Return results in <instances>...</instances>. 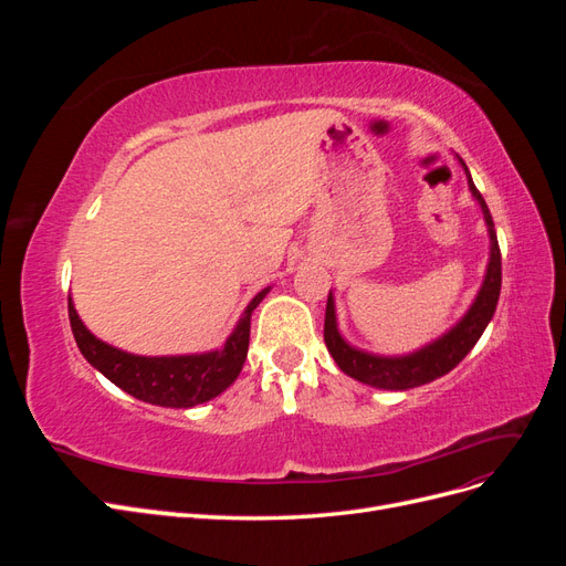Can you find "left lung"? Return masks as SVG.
I'll use <instances>...</instances> for the list:
<instances>
[{
  "mask_svg": "<svg viewBox=\"0 0 566 566\" xmlns=\"http://www.w3.org/2000/svg\"><path fill=\"white\" fill-rule=\"evenodd\" d=\"M462 167H465V163H462ZM468 184H470L472 196L479 200V205H482L484 219L489 224V235H491L489 271H486L484 285L479 290V295L472 304V310L451 333L437 339L434 345L424 347L410 356L385 358V356L358 352L339 337L337 323H335V302H333V295H328V304H325L323 339H325V347H328V352L333 354L335 364L345 370L349 378L373 387H382V389H410L424 382H432L441 378V375L453 370L462 358L470 354V349L476 345V339L482 337L501 295V248H499V238H495L493 219L486 208V200L476 191L470 175H468Z\"/></svg>",
  "mask_w": 566,
  "mask_h": 566,
  "instance_id": "1",
  "label": "left lung"
}]
</instances>
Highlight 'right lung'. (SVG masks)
<instances>
[{
  "label": "right lung",
  "mask_w": 566,
  "mask_h": 566,
  "mask_svg": "<svg viewBox=\"0 0 566 566\" xmlns=\"http://www.w3.org/2000/svg\"><path fill=\"white\" fill-rule=\"evenodd\" d=\"M269 290L256 295L235 325L233 335L227 339L221 352H210L200 356H134L119 352L106 342L96 339L84 328L73 302L67 300V318L75 335L77 347L87 361L106 375V378L125 389L139 401H148L167 408H191L196 403L210 401L224 391L241 373L248 345H250V318L256 304L264 300Z\"/></svg>",
  "instance_id": "right-lung-1"
}]
</instances>
